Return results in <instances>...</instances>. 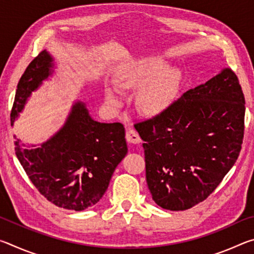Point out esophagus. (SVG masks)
<instances>
[{
  "label": "esophagus",
  "instance_id": "obj_1",
  "mask_svg": "<svg viewBox=\"0 0 254 254\" xmlns=\"http://www.w3.org/2000/svg\"><path fill=\"white\" fill-rule=\"evenodd\" d=\"M126 137H127V142L133 143V144H137L141 142V137L139 135V133H137L134 128H127Z\"/></svg>",
  "mask_w": 254,
  "mask_h": 254
}]
</instances>
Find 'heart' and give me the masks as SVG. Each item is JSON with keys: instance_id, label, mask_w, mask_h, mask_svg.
<instances>
[{"instance_id": "heart-1", "label": "heart", "mask_w": 254, "mask_h": 254, "mask_svg": "<svg viewBox=\"0 0 254 254\" xmlns=\"http://www.w3.org/2000/svg\"><path fill=\"white\" fill-rule=\"evenodd\" d=\"M160 59L148 57L132 63L118 72L114 83L120 89H137L136 105L145 114L156 115L165 112L178 95L182 74L175 67H165ZM105 100L119 107L122 97L117 89L106 87Z\"/></svg>"}]
</instances>
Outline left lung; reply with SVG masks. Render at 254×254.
<instances>
[{"instance_id": "left-lung-1", "label": "left lung", "mask_w": 254, "mask_h": 254, "mask_svg": "<svg viewBox=\"0 0 254 254\" xmlns=\"http://www.w3.org/2000/svg\"><path fill=\"white\" fill-rule=\"evenodd\" d=\"M244 104L238 77L224 68L165 112L134 124L144 141L145 178L157 205L185 210L212 194L242 148Z\"/></svg>"}]
</instances>
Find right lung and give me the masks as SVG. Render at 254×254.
Segmentation results:
<instances>
[{"instance_id":"1","label":"right lung","mask_w":254,"mask_h":254,"mask_svg":"<svg viewBox=\"0 0 254 254\" xmlns=\"http://www.w3.org/2000/svg\"><path fill=\"white\" fill-rule=\"evenodd\" d=\"M53 68L54 58L47 50L29 64L16 88L11 126ZM14 144L21 166L40 194L58 207L76 212L100 201L127 153L123 124L95 121L80 101L74 103L63 127L40 148H27L19 139Z\"/></svg>"}]
</instances>
